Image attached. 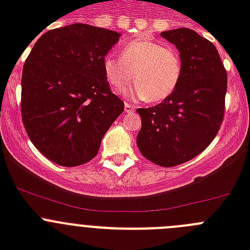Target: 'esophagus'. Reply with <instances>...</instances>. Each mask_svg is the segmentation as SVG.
<instances>
[{
  "label": "esophagus",
  "instance_id": "esophagus-1",
  "mask_svg": "<svg viewBox=\"0 0 250 250\" xmlns=\"http://www.w3.org/2000/svg\"><path fill=\"white\" fill-rule=\"evenodd\" d=\"M134 110H135V106L134 105H130V104H125V111L126 112H131V111H134Z\"/></svg>",
  "mask_w": 250,
  "mask_h": 250
}]
</instances>
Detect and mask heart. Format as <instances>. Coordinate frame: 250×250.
Instances as JSON below:
<instances>
[{"mask_svg":"<svg viewBox=\"0 0 250 250\" xmlns=\"http://www.w3.org/2000/svg\"><path fill=\"white\" fill-rule=\"evenodd\" d=\"M106 81L116 90L136 83L125 95L131 100L160 103L173 94L183 74L180 54L173 46L150 40H134L124 46L121 57L107 52L103 57Z\"/></svg>","mask_w":250,"mask_h":250,"instance_id":"obj_1","label":"heart"}]
</instances>
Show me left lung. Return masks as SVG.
Wrapping results in <instances>:
<instances>
[{
    "mask_svg": "<svg viewBox=\"0 0 250 250\" xmlns=\"http://www.w3.org/2000/svg\"><path fill=\"white\" fill-rule=\"evenodd\" d=\"M180 52L183 74L175 91L158 105L138 109L139 150L147 160L170 167L209 146L224 118L227 71L215 46L190 28L161 32Z\"/></svg>",
    "mask_w": 250,
    "mask_h": 250,
    "instance_id": "left-lung-1",
    "label": "left lung"
}]
</instances>
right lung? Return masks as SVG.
I'll return each instance as SVG.
<instances>
[{
  "instance_id": "obj_1",
  "label": "right lung",
  "mask_w": 250,
  "mask_h": 250,
  "mask_svg": "<svg viewBox=\"0 0 250 250\" xmlns=\"http://www.w3.org/2000/svg\"><path fill=\"white\" fill-rule=\"evenodd\" d=\"M120 34L72 23L40 36L26 59L21 114L32 144L61 167L94 159L124 103L110 90L103 57Z\"/></svg>"
}]
</instances>
